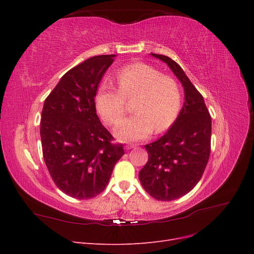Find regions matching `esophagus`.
<instances>
[{
  "instance_id": "esophagus-1",
  "label": "esophagus",
  "mask_w": 254,
  "mask_h": 254,
  "mask_svg": "<svg viewBox=\"0 0 254 254\" xmlns=\"http://www.w3.org/2000/svg\"><path fill=\"white\" fill-rule=\"evenodd\" d=\"M135 147H136V145H134V144H127V145L125 146V149H127V150H130V149L135 148Z\"/></svg>"
}]
</instances>
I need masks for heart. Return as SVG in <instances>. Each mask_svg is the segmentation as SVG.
Returning a JSON list of instances; mask_svg holds the SVG:
<instances>
[{"label":"heart","instance_id":"b5f03b06","mask_svg":"<svg viewBox=\"0 0 254 254\" xmlns=\"http://www.w3.org/2000/svg\"><path fill=\"white\" fill-rule=\"evenodd\" d=\"M119 90L103 83L95 96L96 109L109 125L117 126L126 114V99L134 98L133 117L115 130L121 141L147 139L157 127L162 132L178 117L181 107V89L173 77L162 75L147 64H129L117 75Z\"/></svg>","mask_w":254,"mask_h":254}]
</instances>
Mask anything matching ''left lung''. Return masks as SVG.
<instances>
[{
    "mask_svg": "<svg viewBox=\"0 0 254 254\" xmlns=\"http://www.w3.org/2000/svg\"><path fill=\"white\" fill-rule=\"evenodd\" d=\"M150 55L170 66L184 89L178 118L163 136L145 145L148 161L139 173L151 197L171 201L187 195L201 179L211 152L212 120L202 95L181 66L167 56Z\"/></svg>",
    "mask_w": 254,
    "mask_h": 254,
    "instance_id": "8db88e82",
    "label": "left lung"
}]
</instances>
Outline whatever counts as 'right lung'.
<instances>
[{
    "instance_id": "right-lung-1",
    "label": "right lung",
    "mask_w": 254,
    "mask_h": 254,
    "mask_svg": "<svg viewBox=\"0 0 254 254\" xmlns=\"http://www.w3.org/2000/svg\"><path fill=\"white\" fill-rule=\"evenodd\" d=\"M114 57L94 56L71 68L44 101L40 135L45 164L57 188L76 199L101 194L124 155L122 144L111 143L94 102Z\"/></svg>"
}]
</instances>
